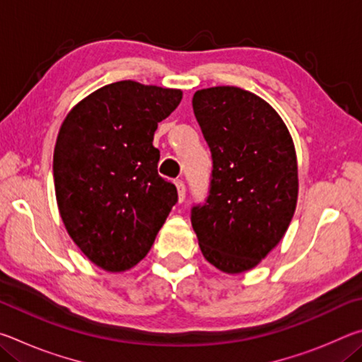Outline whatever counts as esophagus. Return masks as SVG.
Returning a JSON list of instances; mask_svg holds the SVG:
<instances>
[{
    "label": "esophagus",
    "mask_w": 362,
    "mask_h": 362,
    "mask_svg": "<svg viewBox=\"0 0 362 362\" xmlns=\"http://www.w3.org/2000/svg\"><path fill=\"white\" fill-rule=\"evenodd\" d=\"M175 187H177V192H179V201L183 203V199H185V193H187L185 183H183V180H175Z\"/></svg>",
    "instance_id": "1"
}]
</instances>
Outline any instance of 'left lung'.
Instances as JSON below:
<instances>
[{"instance_id": "obj_1", "label": "left lung", "mask_w": 362, "mask_h": 362, "mask_svg": "<svg viewBox=\"0 0 362 362\" xmlns=\"http://www.w3.org/2000/svg\"><path fill=\"white\" fill-rule=\"evenodd\" d=\"M193 112L212 156L209 194L192 207L204 259L225 273L254 268L293 217L297 156L273 107L235 86L196 90Z\"/></svg>"}]
</instances>
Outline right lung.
<instances>
[{"instance_id": "obj_1", "label": "right lung", "mask_w": 362, "mask_h": 362, "mask_svg": "<svg viewBox=\"0 0 362 362\" xmlns=\"http://www.w3.org/2000/svg\"><path fill=\"white\" fill-rule=\"evenodd\" d=\"M182 90L118 81L66 115L54 148V185L65 228L88 259L126 272L144 259L179 199L158 174V122Z\"/></svg>"}]
</instances>
